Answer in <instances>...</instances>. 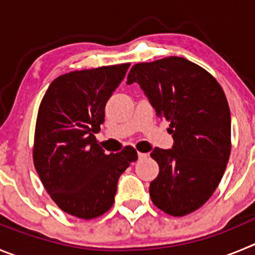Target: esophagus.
Listing matches in <instances>:
<instances>
[{"label": "esophagus", "mask_w": 255, "mask_h": 255, "mask_svg": "<svg viewBox=\"0 0 255 255\" xmlns=\"http://www.w3.org/2000/svg\"><path fill=\"white\" fill-rule=\"evenodd\" d=\"M147 156H148L147 153H143V152H138V160H143V158H146Z\"/></svg>", "instance_id": "1"}]
</instances>
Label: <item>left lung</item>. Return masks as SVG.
<instances>
[{
	"instance_id": "left-lung-1",
	"label": "left lung",
	"mask_w": 255,
	"mask_h": 255,
	"mask_svg": "<svg viewBox=\"0 0 255 255\" xmlns=\"http://www.w3.org/2000/svg\"><path fill=\"white\" fill-rule=\"evenodd\" d=\"M138 83L157 117L170 122L171 149L151 157L160 172L149 185L152 203L172 216L197 210L214 194L232 149L227 97L215 78L185 58L170 56L132 66L127 84Z\"/></svg>"
}]
</instances>
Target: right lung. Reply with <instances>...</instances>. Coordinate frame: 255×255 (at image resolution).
Masks as SVG:
<instances>
[{"mask_svg":"<svg viewBox=\"0 0 255 255\" xmlns=\"http://www.w3.org/2000/svg\"><path fill=\"white\" fill-rule=\"evenodd\" d=\"M129 63L70 71L50 84L40 103L34 165L45 190L63 211L75 218H98L112 208L118 178L137 161L127 146L107 154L94 133Z\"/></svg>","mask_w":255,"mask_h":255,"instance_id":"1","label":"right lung"}]
</instances>
